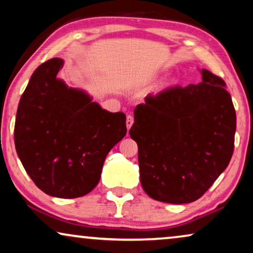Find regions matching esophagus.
I'll use <instances>...</instances> for the list:
<instances>
[{
  "mask_svg": "<svg viewBox=\"0 0 253 253\" xmlns=\"http://www.w3.org/2000/svg\"><path fill=\"white\" fill-rule=\"evenodd\" d=\"M133 124V116L132 115H127L126 116V127L127 130H130V127L132 126Z\"/></svg>",
  "mask_w": 253,
  "mask_h": 253,
  "instance_id": "1",
  "label": "esophagus"
}]
</instances>
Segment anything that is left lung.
Masks as SVG:
<instances>
[{"instance_id": "1", "label": "left lung", "mask_w": 253, "mask_h": 253, "mask_svg": "<svg viewBox=\"0 0 253 253\" xmlns=\"http://www.w3.org/2000/svg\"><path fill=\"white\" fill-rule=\"evenodd\" d=\"M203 82L148 94L129 131L138 145L140 182L169 204L199 199L229 165L236 112L226 83L203 69Z\"/></svg>"}]
</instances>
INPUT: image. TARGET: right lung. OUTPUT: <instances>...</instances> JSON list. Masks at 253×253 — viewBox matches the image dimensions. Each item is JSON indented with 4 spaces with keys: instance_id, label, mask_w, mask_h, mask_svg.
<instances>
[{
    "instance_id": "add662e5",
    "label": "right lung",
    "mask_w": 253,
    "mask_h": 253,
    "mask_svg": "<svg viewBox=\"0 0 253 253\" xmlns=\"http://www.w3.org/2000/svg\"><path fill=\"white\" fill-rule=\"evenodd\" d=\"M63 63L51 58L33 72L17 109L15 146L38 188L57 198H77L98 184L126 124L123 113L107 112L58 79Z\"/></svg>"
}]
</instances>
